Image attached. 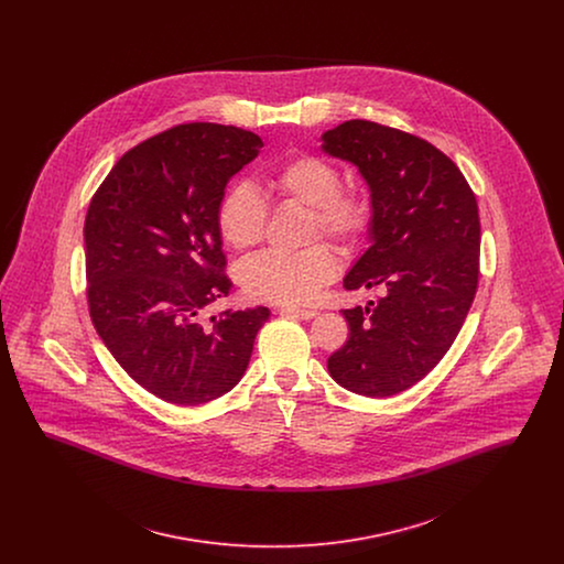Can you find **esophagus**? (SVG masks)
<instances>
[{"label": "esophagus", "mask_w": 564, "mask_h": 564, "mask_svg": "<svg viewBox=\"0 0 564 564\" xmlns=\"http://www.w3.org/2000/svg\"><path fill=\"white\" fill-rule=\"evenodd\" d=\"M281 315H294V317H300V319L308 322V319L317 317L319 313L313 311V308H281Z\"/></svg>", "instance_id": "esophagus-1"}]
</instances>
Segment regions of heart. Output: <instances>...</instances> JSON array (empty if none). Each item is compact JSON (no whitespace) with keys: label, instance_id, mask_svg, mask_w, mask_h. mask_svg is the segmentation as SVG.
Returning a JSON list of instances; mask_svg holds the SVG:
<instances>
[{"label":"heart","instance_id":"heart-1","mask_svg":"<svg viewBox=\"0 0 564 564\" xmlns=\"http://www.w3.org/2000/svg\"><path fill=\"white\" fill-rule=\"evenodd\" d=\"M340 169L323 156L295 154L274 164L267 175V192L281 203L308 207L306 239L327 237L345 249L359 247L372 228V203L366 192L340 188ZM269 224L264 198L249 186L228 189L217 209L221 239L237 251L260 245ZM338 256L327 242L300 251H267L239 269L242 292L258 302L306 304L334 281Z\"/></svg>","mask_w":564,"mask_h":564}]
</instances>
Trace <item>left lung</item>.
Listing matches in <instances>:
<instances>
[{
  "mask_svg": "<svg viewBox=\"0 0 564 564\" xmlns=\"http://www.w3.org/2000/svg\"><path fill=\"white\" fill-rule=\"evenodd\" d=\"M323 152L359 169L372 192V245L345 276L378 288L343 311L349 340L329 355L332 378L366 398H391L430 375L455 343L480 274L478 203L455 162L430 141L370 120L323 133Z\"/></svg>",
  "mask_w": 564,
  "mask_h": 564,
  "instance_id": "1",
  "label": "left lung"
}]
</instances>
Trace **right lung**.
<instances>
[{
  "instance_id": "right-lung-1",
  "label": "right lung",
  "mask_w": 564,
  "mask_h": 564,
  "mask_svg": "<svg viewBox=\"0 0 564 564\" xmlns=\"http://www.w3.org/2000/svg\"><path fill=\"white\" fill-rule=\"evenodd\" d=\"M262 145L237 127L177 124L131 148L88 205L90 319L122 370L164 402L228 393L269 319L267 306L200 317L232 288L217 226L224 188Z\"/></svg>"
}]
</instances>
